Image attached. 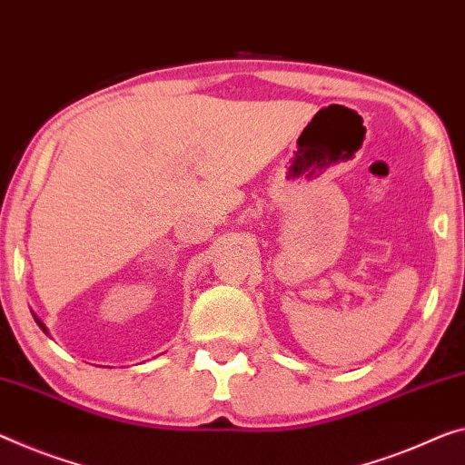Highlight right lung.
I'll return each instance as SVG.
<instances>
[{
  "label": "right lung",
  "mask_w": 465,
  "mask_h": 465,
  "mask_svg": "<svg viewBox=\"0 0 465 465\" xmlns=\"http://www.w3.org/2000/svg\"><path fill=\"white\" fill-rule=\"evenodd\" d=\"M33 318H35V322H37V324H39V328H41V331H43V332H45V334H49V331H47V326H45V324H43V322H41V320H39L37 316H35V313H33Z\"/></svg>",
  "instance_id": "obj_1"
}]
</instances>
